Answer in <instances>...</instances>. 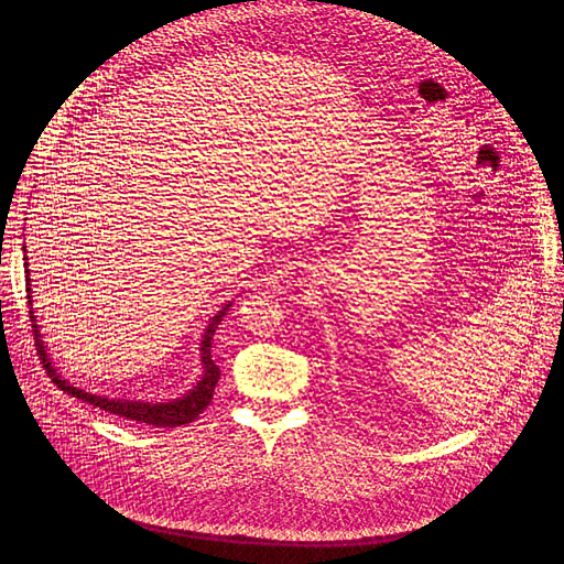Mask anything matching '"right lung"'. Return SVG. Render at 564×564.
Returning <instances> with one entry per match:
<instances>
[{"instance_id":"obj_1","label":"right lung","mask_w":564,"mask_h":564,"mask_svg":"<svg viewBox=\"0 0 564 564\" xmlns=\"http://www.w3.org/2000/svg\"><path fill=\"white\" fill-rule=\"evenodd\" d=\"M29 268V263H26ZM26 292H31V279H29V270H26ZM29 303L31 301V294L26 296ZM231 307V301H227L212 318H209V326L205 328V335L200 339V361H203V377L200 381L189 390L185 392L183 397L178 399H170V401H135V399H111V397H100V394H94V392H87L83 388L77 386H70L66 379H62V375L55 372V368L51 366V359L44 350V341H42V335L37 330V324H35V316H33V307H31V321H33V335H35V346H37V352H40V359L48 372V377L57 383L59 390L68 392L70 397H77L87 401V404H94L96 409L105 411V413H111V415H118V417H124L129 422H135V424H147V426H153V429H174V426H183V424H189L194 422L207 406L209 401L214 397V388L220 379V370L218 366L214 364L212 359V339H214V333L218 328V324L223 321V316L227 314V310Z\"/></svg>"}]
</instances>
